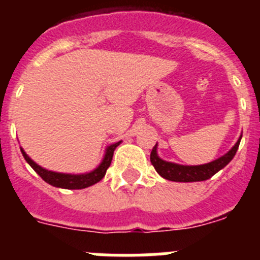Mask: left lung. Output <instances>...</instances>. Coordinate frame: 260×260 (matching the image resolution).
Returning a JSON list of instances; mask_svg holds the SVG:
<instances>
[{
	"label": "left lung",
	"mask_w": 260,
	"mask_h": 260,
	"mask_svg": "<svg viewBox=\"0 0 260 260\" xmlns=\"http://www.w3.org/2000/svg\"><path fill=\"white\" fill-rule=\"evenodd\" d=\"M241 138L237 141V143L232 147L228 152L225 153L221 157L216 158L215 161L207 162L203 165H180L176 162L165 161L162 158L158 157L157 155V143L151 151V164L156 169L160 176L165 180L174 181V182H198V181H206L208 178L216 174L222 168L226 167L232 161L236 152L240 146Z\"/></svg>",
	"instance_id": "obj_1"
}]
</instances>
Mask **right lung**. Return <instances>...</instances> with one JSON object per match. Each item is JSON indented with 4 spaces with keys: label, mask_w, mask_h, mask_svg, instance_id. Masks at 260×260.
Wrapping results in <instances>:
<instances>
[{
    "label": "right lung",
    "mask_w": 260,
    "mask_h": 260,
    "mask_svg": "<svg viewBox=\"0 0 260 260\" xmlns=\"http://www.w3.org/2000/svg\"><path fill=\"white\" fill-rule=\"evenodd\" d=\"M119 143H121V141L107 147L104 158H103V161L99 164V167L96 168V169H93L92 172L84 174H66L48 171V169H44V168H41L40 165L36 164L34 160H31V157L23 151V148H20V151H22L23 157L26 158V161L31 165L32 169H34V171H35L47 183H49V185L52 186H56V187H61V189L79 190L86 189L88 186L95 185V183H98L99 181H102L103 178H104L105 173H107V169L109 168L110 162H112V158H113L114 150L117 148V146H119Z\"/></svg>",
    "instance_id": "obj_1"
}]
</instances>
